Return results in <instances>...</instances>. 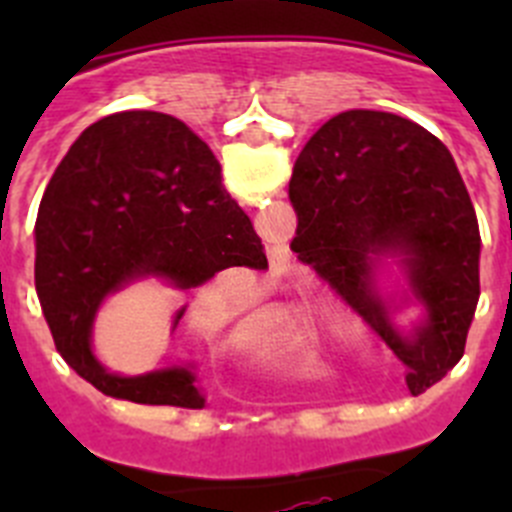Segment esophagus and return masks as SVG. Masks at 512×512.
Wrapping results in <instances>:
<instances>
[{
    "label": "esophagus",
    "mask_w": 512,
    "mask_h": 512,
    "mask_svg": "<svg viewBox=\"0 0 512 512\" xmlns=\"http://www.w3.org/2000/svg\"><path fill=\"white\" fill-rule=\"evenodd\" d=\"M284 271H287V264H284L282 259H271V274H274V277H282Z\"/></svg>",
    "instance_id": "1"
}]
</instances>
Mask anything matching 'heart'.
<instances>
[{"label": "heart", "mask_w": 512, "mask_h": 512, "mask_svg": "<svg viewBox=\"0 0 512 512\" xmlns=\"http://www.w3.org/2000/svg\"><path fill=\"white\" fill-rule=\"evenodd\" d=\"M253 338L287 364H315V336L310 320L295 305H269L253 318Z\"/></svg>", "instance_id": "obj_1"}]
</instances>
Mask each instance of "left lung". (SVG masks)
Here are the masks:
<instances>
[{"mask_svg": "<svg viewBox=\"0 0 512 512\" xmlns=\"http://www.w3.org/2000/svg\"><path fill=\"white\" fill-rule=\"evenodd\" d=\"M289 248L315 269L408 366L420 395L464 356L479 300V223L454 156L436 135L392 112L330 117L297 158ZM395 255L426 310L402 339L371 289L373 264Z\"/></svg>", "mask_w": 512, "mask_h": 512, "instance_id": "obj_1", "label": "left lung"}]
</instances>
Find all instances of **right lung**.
Wrapping results in <instances>:
<instances>
[{"instance_id": "obj_1", "label": "right lung", "mask_w": 512, "mask_h": 512, "mask_svg": "<svg viewBox=\"0 0 512 512\" xmlns=\"http://www.w3.org/2000/svg\"><path fill=\"white\" fill-rule=\"evenodd\" d=\"M230 266L269 269L264 243L225 192L210 146L176 117L151 110L102 117L74 140L45 187L35 292L58 354L104 395L205 405L189 369L104 372L92 354V323L104 297L133 279L164 277L189 289Z\"/></svg>"}]
</instances>
